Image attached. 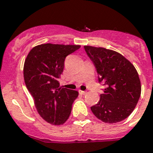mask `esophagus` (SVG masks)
Returning a JSON list of instances; mask_svg holds the SVG:
<instances>
[{"label": "esophagus", "instance_id": "1", "mask_svg": "<svg viewBox=\"0 0 153 153\" xmlns=\"http://www.w3.org/2000/svg\"><path fill=\"white\" fill-rule=\"evenodd\" d=\"M78 92H79L80 94H81V95H85V94H86V91H81V90H79L78 91Z\"/></svg>", "mask_w": 153, "mask_h": 153}]
</instances>
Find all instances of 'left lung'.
<instances>
[{
	"label": "left lung",
	"mask_w": 153,
	"mask_h": 153,
	"mask_svg": "<svg viewBox=\"0 0 153 153\" xmlns=\"http://www.w3.org/2000/svg\"><path fill=\"white\" fill-rule=\"evenodd\" d=\"M84 48L96 68L98 81L105 87L99 102L91 107V111L105 123L122 122L134 111L140 97V80L136 68L116 51Z\"/></svg>",
	"instance_id": "obj_1"
}]
</instances>
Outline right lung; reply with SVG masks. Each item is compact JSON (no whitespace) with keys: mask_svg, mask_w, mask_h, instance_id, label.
<instances>
[{"mask_svg":"<svg viewBox=\"0 0 153 153\" xmlns=\"http://www.w3.org/2000/svg\"><path fill=\"white\" fill-rule=\"evenodd\" d=\"M80 45L43 44L34 47L25 60L23 75L26 88L32 96L38 114L47 122L62 125L72 111L78 92L59 88L65 57Z\"/></svg>","mask_w":153,"mask_h":153,"instance_id":"right-lung-1","label":"right lung"}]
</instances>
